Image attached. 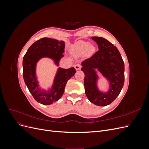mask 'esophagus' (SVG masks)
<instances>
[{"label": "esophagus", "instance_id": "1", "mask_svg": "<svg viewBox=\"0 0 149 149\" xmlns=\"http://www.w3.org/2000/svg\"><path fill=\"white\" fill-rule=\"evenodd\" d=\"M74 66L76 70H79L81 69V66L79 64H76L74 65Z\"/></svg>", "mask_w": 149, "mask_h": 149}]
</instances>
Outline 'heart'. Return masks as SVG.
I'll return each instance as SVG.
<instances>
[{"label":"heart","instance_id":"heart-1","mask_svg":"<svg viewBox=\"0 0 149 149\" xmlns=\"http://www.w3.org/2000/svg\"><path fill=\"white\" fill-rule=\"evenodd\" d=\"M90 43L88 42H84V41H81L77 43V49L78 51L81 53H85L86 52L88 49H89L90 51H93L94 48L93 47H90Z\"/></svg>","mask_w":149,"mask_h":149}]
</instances>
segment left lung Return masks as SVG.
Masks as SVG:
<instances>
[{
    "label": "left lung",
    "instance_id": "obj_1",
    "mask_svg": "<svg viewBox=\"0 0 149 149\" xmlns=\"http://www.w3.org/2000/svg\"><path fill=\"white\" fill-rule=\"evenodd\" d=\"M92 39L97 44L99 50L82 63L85 93L94 104L105 106L116 100L123 87L124 63L119 50L113 44L102 37H93ZM95 69L109 81L110 90L107 93L98 91Z\"/></svg>",
    "mask_w": 149,
    "mask_h": 149
}]
</instances>
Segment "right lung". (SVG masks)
Instances as JSON below:
<instances>
[{
  "label": "right lung",
  "instance_id": "obj_1",
  "mask_svg": "<svg viewBox=\"0 0 149 149\" xmlns=\"http://www.w3.org/2000/svg\"><path fill=\"white\" fill-rule=\"evenodd\" d=\"M65 42L57 40L43 38L37 40L30 47L24 56L23 76L25 84L33 98L43 105H49L59 100L64 93L68 81L74 76L76 70L73 67L69 69L59 68L52 88L47 92L39 88L36 78V65L43 57L50 58L58 66L59 61L64 55Z\"/></svg>",
  "mask_w": 149,
  "mask_h": 149
}]
</instances>
